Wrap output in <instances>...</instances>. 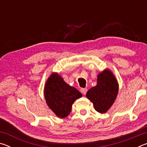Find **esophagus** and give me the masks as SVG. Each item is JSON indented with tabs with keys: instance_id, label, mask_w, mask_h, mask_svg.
Masks as SVG:
<instances>
[{
	"instance_id": "34e87169",
	"label": "esophagus",
	"mask_w": 147,
	"mask_h": 147,
	"mask_svg": "<svg viewBox=\"0 0 147 147\" xmlns=\"http://www.w3.org/2000/svg\"><path fill=\"white\" fill-rule=\"evenodd\" d=\"M80 91L83 94H86V93H87V91H88V89H87L86 88H82L80 89Z\"/></svg>"
}]
</instances>
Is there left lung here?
<instances>
[{
  "instance_id": "1",
  "label": "left lung",
  "mask_w": 147,
  "mask_h": 147,
  "mask_svg": "<svg viewBox=\"0 0 147 147\" xmlns=\"http://www.w3.org/2000/svg\"><path fill=\"white\" fill-rule=\"evenodd\" d=\"M119 91L115 76L109 69H105L97 76V84L89 89L86 96L93 104L95 110L106 113L113 105Z\"/></svg>"
}]
</instances>
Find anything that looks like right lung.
<instances>
[{
	"instance_id": "obj_1",
	"label": "right lung",
	"mask_w": 147,
	"mask_h": 147,
	"mask_svg": "<svg viewBox=\"0 0 147 147\" xmlns=\"http://www.w3.org/2000/svg\"><path fill=\"white\" fill-rule=\"evenodd\" d=\"M44 95L47 105L60 118L68 116L74 102L82 96L80 91L68 85L56 73L52 74L47 80Z\"/></svg>"
}]
</instances>
